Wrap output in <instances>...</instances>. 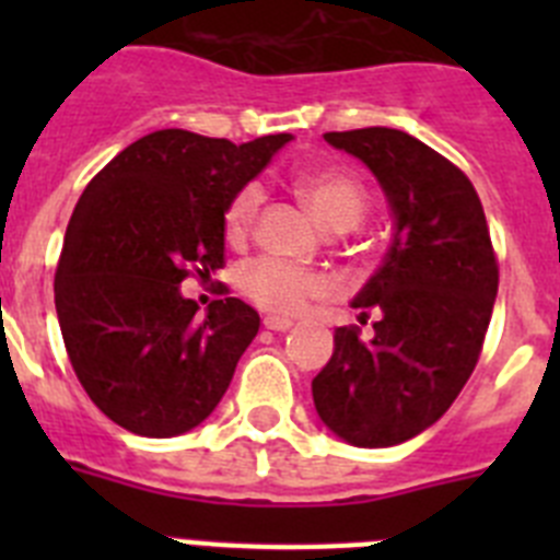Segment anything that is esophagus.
<instances>
[{
	"label": "esophagus",
	"mask_w": 560,
	"mask_h": 560,
	"mask_svg": "<svg viewBox=\"0 0 560 560\" xmlns=\"http://www.w3.org/2000/svg\"><path fill=\"white\" fill-rule=\"evenodd\" d=\"M264 325L269 330H277V334H283V330H289L294 323H291V319H283V316H266Z\"/></svg>",
	"instance_id": "1"
}]
</instances>
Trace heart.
Wrapping results in <instances>:
<instances>
[{
  "instance_id": "1",
  "label": "heart",
  "mask_w": 560,
  "mask_h": 560,
  "mask_svg": "<svg viewBox=\"0 0 560 560\" xmlns=\"http://www.w3.org/2000/svg\"><path fill=\"white\" fill-rule=\"evenodd\" d=\"M300 199L308 205L319 224L334 232H345L364 219L370 207V196L353 173L339 167H314L303 171L294 179ZM264 205L260 185L249 182L230 199L224 210V235L230 244H244L257 224V212ZM237 289L257 308L277 316H294L319 296L334 291V280L325 271L303 269L280 257H252L235 275Z\"/></svg>"
}]
</instances>
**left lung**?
Masks as SVG:
<instances>
[{"label": "left lung", "instance_id": "obj_1", "mask_svg": "<svg viewBox=\"0 0 560 560\" xmlns=\"http://www.w3.org/2000/svg\"><path fill=\"white\" fill-rule=\"evenodd\" d=\"M387 192L395 237L353 300L373 339L336 328L311 389L325 427L364 448L398 446L446 415L477 368L499 264L482 201L463 171L398 128L328 131Z\"/></svg>", "mask_w": 560, "mask_h": 560}]
</instances>
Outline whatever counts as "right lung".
I'll return each mask as SVG.
<instances>
[{
    "mask_svg": "<svg viewBox=\"0 0 560 560\" xmlns=\"http://www.w3.org/2000/svg\"><path fill=\"white\" fill-rule=\"evenodd\" d=\"M289 140L269 133L235 145L153 131L78 199L58 257V325L81 387L117 427L173 438L224 398L260 316L226 285L199 316L179 285L224 269L226 205Z\"/></svg>",
    "mask_w": 560,
    "mask_h": 560,
    "instance_id": "1",
    "label": "right lung"
}]
</instances>
